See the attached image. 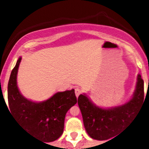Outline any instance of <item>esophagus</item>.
<instances>
[{
	"instance_id": "34e87169",
	"label": "esophagus",
	"mask_w": 149,
	"mask_h": 149,
	"mask_svg": "<svg viewBox=\"0 0 149 149\" xmlns=\"http://www.w3.org/2000/svg\"><path fill=\"white\" fill-rule=\"evenodd\" d=\"M81 93V90L79 88H76L75 89V95L76 97H78L79 95Z\"/></svg>"
}]
</instances>
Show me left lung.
I'll list each match as a JSON object with an SVG mask.
<instances>
[{
	"mask_svg": "<svg viewBox=\"0 0 149 149\" xmlns=\"http://www.w3.org/2000/svg\"><path fill=\"white\" fill-rule=\"evenodd\" d=\"M143 101L144 81L138 74L132 98L121 106L101 108L93 104L86 94L79 95L77 104L89 136L97 140H106L116 135L136 116Z\"/></svg>",
	"mask_w": 149,
	"mask_h": 149,
	"instance_id": "left-lung-1",
	"label": "left lung"
}]
</instances>
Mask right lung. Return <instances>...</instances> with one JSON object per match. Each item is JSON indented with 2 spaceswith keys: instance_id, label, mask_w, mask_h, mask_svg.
<instances>
[{
  "instance_id": "add662e5",
  "label": "right lung",
  "mask_w": 149,
  "mask_h": 149,
  "mask_svg": "<svg viewBox=\"0 0 149 149\" xmlns=\"http://www.w3.org/2000/svg\"><path fill=\"white\" fill-rule=\"evenodd\" d=\"M19 57L8 83V102L12 115L32 136L45 143L53 142L62 135L65 114L77 103L74 89L58 92L48 100L36 102L24 98L17 85Z\"/></svg>"
}]
</instances>
